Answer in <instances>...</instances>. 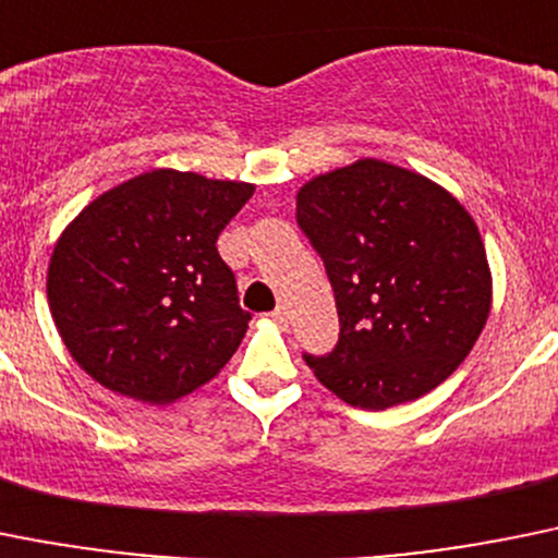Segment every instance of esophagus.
Here are the masks:
<instances>
[{
    "label": "esophagus",
    "mask_w": 558,
    "mask_h": 558,
    "mask_svg": "<svg viewBox=\"0 0 558 558\" xmlns=\"http://www.w3.org/2000/svg\"><path fill=\"white\" fill-rule=\"evenodd\" d=\"M269 316H272V319L278 322V325H289V311H286L283 305H278V308H275Z\"/></svg>",
    "instance_id": "1"
}]
</instances>
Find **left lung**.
<instances>
[{"label":"left lung","mask_w":558,"mask_h":558,"mask_svg":"<svg viewBox=\"0 0 558 558\" xmlns=\"http://www.w3.org/2000/svg\"><path fill=\"white\" fill-rule=\"evenodd\" d=\"M296 226L325 262L341 325L332 352L303 355L325 388L385 410L457 372L493 296L482 236L457 197L361 159L296 192Z\"/></svg>","instance_id":"left-lung-1"}]
</instances>
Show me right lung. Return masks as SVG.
Wrapping results in <instances>:
<instances>
[{"label": "right lung", "instance_id": "1", "mask_svg": "<svg viewBox=\"0 0 558 558\" xmlns=\"http://www.w3.org/2000/svg\"><path fill=\"white\" fill-rule=\"evenodd\" d=\"M253 184L150 170L76 217L49 264V308L104 388L168 404L215 377L247 332L217 236Z\"/></svg>", "mask_w": 558, "mask_h": 558}]
</instances>
